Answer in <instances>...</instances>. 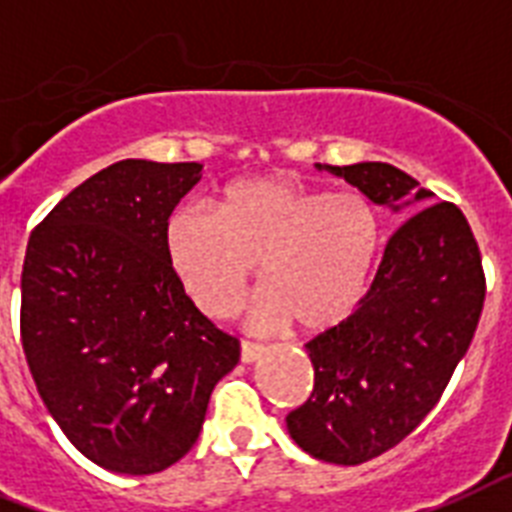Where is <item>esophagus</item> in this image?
Here are the masks:
<instances>
[{"instance_id": "34e87169", "label": "esophagus", "mask_w": 512, "mask_h": 512, "mask_svg": "<svg viewBox=\"0 0 512 512\" xmlns=\"http://www.w3.org/2000/svg\"><path fill=\"white\" fill-rule=\"evenodd\" d=\"M265 355V344L255 342H242V363H255Z\"/></svg>"}]
</instances>
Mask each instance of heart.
<instances>
[{"label":"heart","instance_id":"1","mask_svg":"<svg viewBox=\"0 0 512 512\" xmlns=\"http://www.w3.org/2000/svg\"><path fill=\"white\" fill-rule=\"evenodd\" d=\"M384 249L376 207L360 194L318 189L286 173L242 178L220 191L215 213L184 207L168 218L165 257L186 297L213 318L239 307L260 268L265 286L247 323L323 334L363 305Z\"/></svg>","mask_w":512,"mask_h":512}]
</instances>
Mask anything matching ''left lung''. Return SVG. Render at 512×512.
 <instances>
[{"label": "left lung", "mask_w": 512, "mask_h": 512, "mask_svg": "<svg viewBox=\"0 0 512 512\" xmlns=\"http://www.w3.org/2000/svg\"><path fill=\"white\" fill-rule=\"evenodd\" d=\"M373 205L410 216L386 242L363 305L305 344L315 386L286 415L297 447L357 465L400 444L439 402L484 307L479 244L452 202L434 199L389 162L315 165Z\"/></svg>", "instance_id": "left-lung-1"}]
</instances>
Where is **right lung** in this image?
<instances>
[{
    "mask_svg": "<svg viewBox=\"0 0 512 512\" xmlns=\"http://www.w3.org/2000/svg\"><path fill=\"white\" fill-rule=\"evenodd\" d=\"M199 162L120 160L86 178L28 239L20 336L41 400L83 458L165 471L194 447L239 339L186 297L165 257Z\"/></svg>",
    "mask_w": 512,
    "mask_h": 512,
    "instance_id": "right-lung-1",
    "label": "right lung"
}]
</instances>
